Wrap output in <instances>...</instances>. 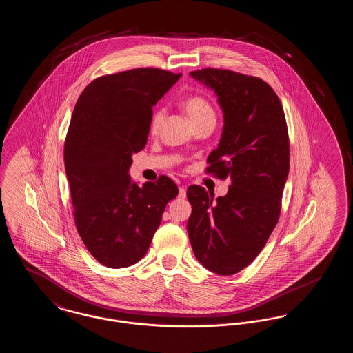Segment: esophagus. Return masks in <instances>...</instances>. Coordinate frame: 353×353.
I'll return each mask as SVG.
<instances>
[{
	"label": "esophagus",
	"mask_w": 353,
	"mask_h": 353,
	"mask_svg": "<svg viewBox=\"0 0 353 353\" xmlns=\"http://www.w3.org/2000/svg\"><path fill=\"white\" fill-rule=\"evenodd\" d=\"M179 197L180 199H185L186 197V189H185L184 186L179 188Z\"/></svg>",
	"instance_id": "obj_1"
}]
</instances>
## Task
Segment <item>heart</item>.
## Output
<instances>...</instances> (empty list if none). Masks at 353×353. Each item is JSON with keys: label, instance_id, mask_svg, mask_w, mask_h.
<instances>
[{"label": "heart", "instance_id": "heart-1", "mask_svg": "<svg viewBox=\"0 0 353 353\" xmlns=\"http://www.w3.org/2000/svg\"><path fill=\"white\" fill-rule=\"evenodd\" d=\"M181 107L184 110L186 118L192 124H196L203 120H214L216 121V114L210 103L202 98L200 95H190L181 101ZM164 120V112L161 110H156L152 114L151 121H150V130L151 132H157L161 123Z\"/></svg>", "mask_w": 353, "mask_h": 353}]
</instances>
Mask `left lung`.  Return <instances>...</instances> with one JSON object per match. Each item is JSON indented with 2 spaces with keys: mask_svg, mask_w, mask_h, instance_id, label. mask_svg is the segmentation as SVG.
<instances>
[{
  "mask_svg": "<svg viewBox=\"0 0 353 353\" xmlns=\"http://www.w3.org/2000/svg\"><path fill=\"white\" fill-rule=\"evenodd\" d=\"M190 75L216 92L223 111L222 136L206 173L232 184L216 200L202 186L188 188V234L203 268L233 275L256 258L279 219L290 169L285 111L261 78L222 68Z\"/></svg>",
  "mask_w": 353,
  "mask_h": 353,
  "instance_id": "obj_1",
  "label": "left lung"
}]
</instances>
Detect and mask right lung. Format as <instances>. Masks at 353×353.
Listing matches in <instances>:
<instances>
[{"label": "right lung", "mask_w": 353, "mask_h": 353, "mask_svg": "<svg viewBox=\"0 0 353 353\" xmlns=\"http://www.w3.org/2000/svg\"><path fill=\"white\" fill-rule=\"evenodd\" d=\"M180 77L152 68L104 75L75 104L65 141L75 226L107 268L132 266L147 254L167 203L179 194L167 176L139 186L128 169L147 144L152 107Z\"/></svg>", "instance_id": "right-lung-1"}]
</instances>
